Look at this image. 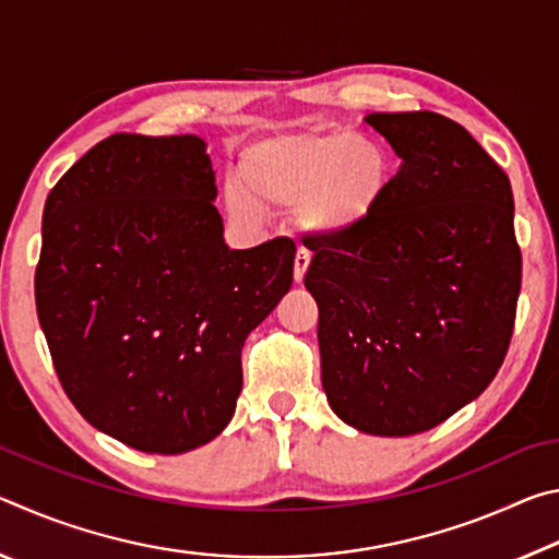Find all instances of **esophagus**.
<instances>
[{
	"mask_svg": "<svg viewBox=\"0 0 559 559\" xmlns=\"http://www.w3.org/2000/svg\"><path fill=\"white\" fill-rule=\"evenodd\" d=\"M310 266V253L306 249H298L296 253V263H293V281L296 283H302V278H306V271Z\"/></svg>",
	"mask_w": 559,
	"mask_h": 559,
	"instance_id": "34e87169",
	"label": "esophagus"
}]
</instances>
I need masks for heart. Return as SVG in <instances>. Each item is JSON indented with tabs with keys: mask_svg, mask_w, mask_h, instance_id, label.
Wrapping results in <instances>:
<instances>
[{
	"mask_svg": "<svg viewBox=\"0 0 559 559\" xmlns=\"http://www.w3.org/2000/svg\"><path fill=\"white\" fill-rule=\"evenodd\" d=\"M246 194L269 210L296 206L300 231L320 241H343L380 214L392 185V159L372 138L347 130L296 132L249 147L239 165ZM231 210L249 214L243 197Z\"/></svg>",
	"mask_w": 559,
	"mask_h": 559,
	"instance_id": "1",
	"label": "heart"
}]
</instances>
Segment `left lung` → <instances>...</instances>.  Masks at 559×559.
Segmentation results:
<instances>
[{
  "label": "left lung",
  "instance_id": "1",
  "mask_svg": "<svg viewBox=\"0 0 559 559\" xmlns=\"http://www.w3.org/2000/svg\"><path fill=\"white\" fill-rule=\"evenodd\" d=\"M402 159L374 222L318 241L328 404L374 437L429 431L493 382L513 335L520 249L513 189L466 128L439 112L365 118Z\"/></svg>",
  "mask_w": 559,
  "mask_h": 559
}]
</instances>
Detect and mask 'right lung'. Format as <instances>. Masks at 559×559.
<instances>
[{
    "label": "right lung",
    "instance_id": "1",
    "mask_svg": "<svg viewBox=\"0 0 559 559\" xmlns=\"http://www.w3.org/2000/svg\"><path fill=\"white\" fill-rule=\"evenodd\" d=\"M197 135L118 132L46 197L36 313L83 419L145 453L231 421L241 347L293 283L296 243L229 249Z\"/></svg>",
    "mask_w": 559,
    "mask_h": 559
}]
</instances>
